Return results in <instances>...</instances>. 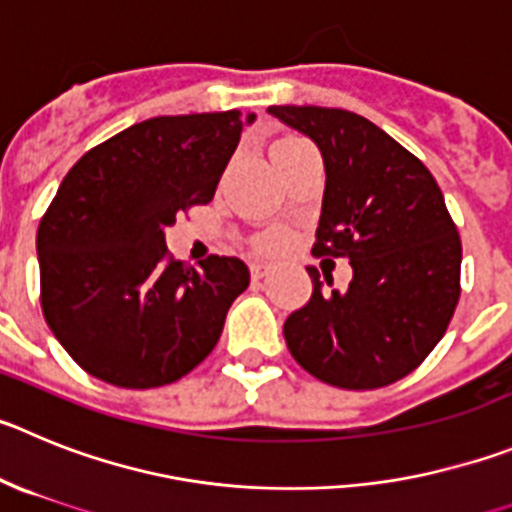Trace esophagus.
Listing matches in <instances>:
<instances>
[{"label":"esophagus","instance_id":"34e87169","mask_svg":"<svg viewBox=\"0 0 512 512\" xmlns=\"http://www.w3.org/2000/svg\"><path fill=\"white\" fill-rule=\"evenodd\" d=\"M250 273H252V278L260 280L262 275L267 273V262H252V265H250Z\"/></svg>","mask_w":512,"mask_h":512}]
</instances>
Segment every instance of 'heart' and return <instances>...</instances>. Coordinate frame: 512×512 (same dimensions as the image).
Here are the masks:
<instances>
[{
    "instance_id": "b5f03b06",
    "label": "heart",
    "mask_w": 512,
    "mask_h": 512,
    "mask_svg": "<svg viewBox=\"0 0 512 512\" xmlns=\"http://www.w3.org/2000/svg\"><path fill=\"white\" fill-rule=\"evenodd\" d=\"M283 242H285L283 232H270L260 239V250H278Z\"/></svg>"
}]
</instances>
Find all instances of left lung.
Returning <instances> with one entry per match:
<instances>
[{"label": "left lung", "mask_w": 512, "mask_h": 512, "mask_svg": "<svg viewBox=\"0 0 512 512\" xmlns=\"http://www.w3.org/2000/svg\"><path fill=\"white\" fill-rule=\"evenodd\" d=\"M267 114L319 147L326 186L313 255L352 265L342 293L324 290L319 270L306 267L313 293L285 319V344L303 370L336 388L390 385L439 344L459 301L462 242L444 193L416 155L359 114Z\"/></svg>", "instance_id": "obj_1"}]
</instances>
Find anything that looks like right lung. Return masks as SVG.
Here are the masks:
<instances>
[{
    "label": "right lung",
    "instance_id": "1",
    "mask_svg": "<svg viewBox=\"0 0 512 512\" xmlns=\"http://www.w3.org/2000/svg\"><path fill=\"white\" fill-rule=\"evenodd\" d=\"M252 122L237 109L145 119L68 170L38 227L40 303L89 375L160 388L216 347L250 270L239 257L211 255L199 270L173 260L165 227L214 199Z\"/></svg>",
    "mask_w": 512,
    "mask_h": 512
}]
</instances>
